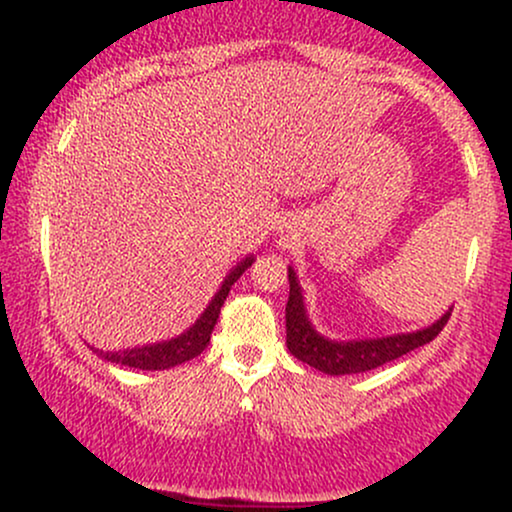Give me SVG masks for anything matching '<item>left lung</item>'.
<instances>
[{
  "label": "left lung",
  "instance_id": "1",
  "mask_svg": "<svg viewBox=\"0 0 512 512\" xmlns=\"http://www.w3.org/2000/svg\"><path fill=\"white\" fill-rule=\"evenodd\" d=\"M289 284L291 291L289 303H286V344H289V351L298 361L308 363V366L322 370L327 375L366 373V370L385 366V363L433 342L450 320V313H445L438 322H433L431 327L419 332L395 334V337L383 339H361V342H332V339H325L310 327L293 269H289Z\"/></svg>",
  "mask_w": 512,
  "mask_h": 512
}]
</instances>
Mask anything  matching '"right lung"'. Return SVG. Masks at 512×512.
<instances>
[{"label": "right lung", "instance_id": "right-lung-1", "mask_svg": "<svg viewBox=\"0 0 512 512\" xmlns=\"http://www.w3.org/2000/svg\"><path fill=\"white\" fill-rule=\"evenodd\" d=\"M250 264H252L250 257H245V260L226 276V281H223V286L214 296V301L209 303V308L204 310L202 317H199L195 325H192L185 334H180V337L170 339V342L146 344V346H139V349H127V351H98L96 349V354H101L105 361H110V363H120V366L142 368V370L173 368V366H178V363H185V361H190V358L199 356L204 349H207L211 332H214L216 320H219L223 301H226L228 291H231V286L236 284V281L240 279V274H243Z\"/></svg>", "mask_w": 512, "mask_h": 512}]
</instances>
